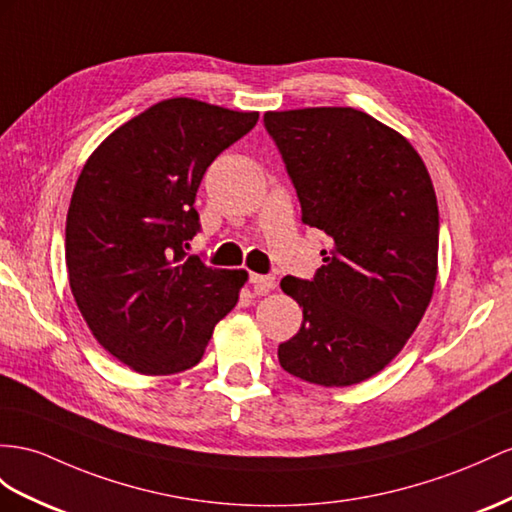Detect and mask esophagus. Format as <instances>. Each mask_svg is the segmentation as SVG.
<instances>
[{
    "label": "esophagus",
    "instance_id": "34e87169",
    "mask_svg": "<svg viewBox=\"0 0 512 512\" xmlns=\"http://www.w3.org/2000/svg\"><path fill=\"white\" fill-rule=\"evenodd\" d=\"M248 281H251L253 290H255L257 294H268V292L274 290V287H277V279L270 277V274L251 272V277H248Z\"/></svg>",
    "mask_w": 512,
    "mask_h": 512
}]
</instances>
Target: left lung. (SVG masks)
Segmentation results:
<instances>
[{"label":"left lung","mask_w":512,"mask_h":512,"mask_svg":"<svg viewBox=\"0 0 512 512\" xmlns=\"http://www.w3.org/2000/svg\"><path fill=\"white\" fill-rule=\"evenodd\" d=\"M303 222L333 240L313 281L285 277L303 307L279 346L285 372L348 387L381 372L422 322L437 281L439 209L422 157L355 108L266 112Z\"/></svg>","instance_id":"8db88e82"}]
</instances>
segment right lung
I'll return each instance as SVG.
<instances>
[{"instance_id": "obj_1", "label": "right lung", "mask_w": 512, "mask_h": 512, "mask_svg": "<svg viewBox=\"0 0 512 512\" xmlns=\"http://www.w3.org/2000/svg\"><path fill=\"white\" fill-rule=\"evenodd\" d=\"M238 112L175 97L114 129L88 157L67 214L77 309L112 357L147 376L194 368L238 305L246 270L186 257L207 166L255 127Z\"/></svg>"}]
</instances>
